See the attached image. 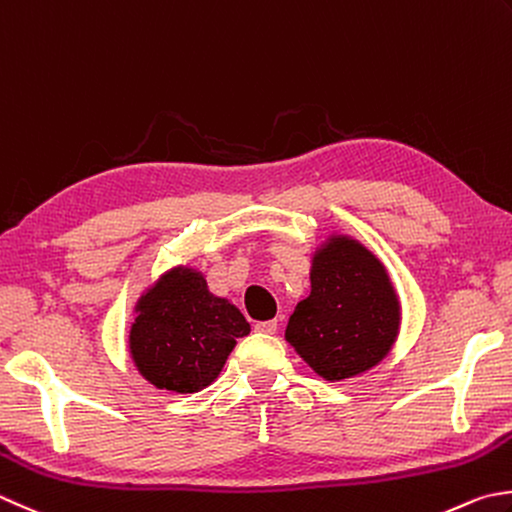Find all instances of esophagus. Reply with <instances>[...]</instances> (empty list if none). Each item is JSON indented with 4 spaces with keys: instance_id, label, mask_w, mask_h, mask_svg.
Instances as JSON below:
<instances>
[{
    "instance_id": "obj_1",
    "label": "esophagus",
    "mask_w": 512,
    "mask_h": 512,
    "mask_svg": "<svg viewBox=\"0 0 512 512\" xmlns=\"http://www.w3.org/2000/svg\"><path fill=\"white\" fill-rule=\"evenodd\" d=\"M254 330L260 332V334H276L278 323H276V321H258V323L254 325Z\"/></svg>"
}]
</instances>
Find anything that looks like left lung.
Here are the masks:
<instances>
[{
    "mask_svg": "<svg viewBox=\"0 0 512 512\" xmlns=\"http://www.w3.org/2000/svg\"><path fill=\"white\" fill-rule=\"evenodd\" d=\"M312 292L289 316L285 341L325 381L379 365L397 341L401 305L379 258L359 240L330 236L312 256Z\"/></svg>",
    "mask_w": 512,
    "mask_h": 512,
    "instance_id": "left-lung-1",
    "label": "left lung"
}]
</instances>
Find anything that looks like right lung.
I'll use <instances>...</instances> for the list:
<instances>
[{"instance_id":"add662e5","label":"right lung","mask_w":512,"mask_h":512,"mask_svg":"<svg viewBox=\"0 0 512 512\" xmlns=\"http://www.w3.org/2000/svg\"><path fill=\"white\" fill-rule=\"evenodd\" d=\"M249 323L227 298L209 292L191 267L162 274L136 303L131 359L158 390L191 394L216 379Z\"/></svg>"}]
</instances>
